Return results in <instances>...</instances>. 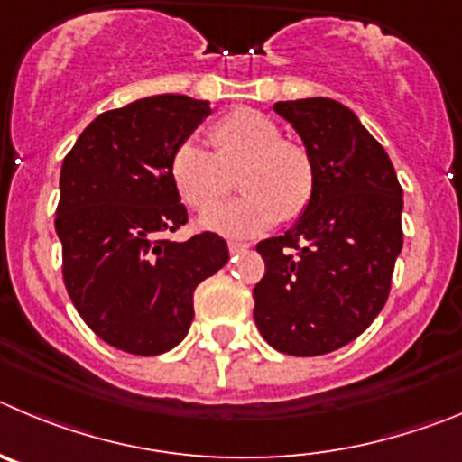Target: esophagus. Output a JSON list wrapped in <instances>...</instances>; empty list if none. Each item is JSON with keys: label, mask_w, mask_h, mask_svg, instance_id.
Listing matches in <instances>:
<instances>
[{"label": "esophagus", "mask_w": 462, "mask_h": 462, "mask_svg": "<svg viewBox=\"0 0 462 462\" xmlns=\"http://www.w3.org/2000/svg\"><path fill=\"white\" fill-rule=\"evenodd\" d=\"M248 244H241V241H230V244H227V251H230V255H236V253H244V251H248Z\"/></svg>", "instance_id": "34e87169"}]
</instances>
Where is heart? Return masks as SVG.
<instances>
[{
	"mask_svg": "<svg viewBox=\"0 0 462 462\" xmlns=\"http://www.w3.org/2000/svg\"><path fill=\"white\" fill-rule=\"evenodd\" d=\"M211 149L195 138L181 140L170 156V177L181 200L205 211L226 189V172L236 167V201L207 211L202 227L232 239L267 232L281 218L292 221L309 207L315 190V165L309 149L281 138L269 115L236 107L211 126Z\"/></svg>",
	"mask_w": 462,
	"mask_h": 462,
	"instance_id": "b5f03b06",
	"label": "heart"
}]
</instances>
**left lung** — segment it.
I'll use <instances>...</instances> for the list:
<instances>
[{
    "label": "left lung",
    "mask_w": 462,
    "mask_h": 462,
    "mask_svg": "<svg viewBox=\"0 0 462 462\" xmlns=\"http://www.w3.org/2000/svg\"><path fill=\"white\" fill-rule=\"evenodd\" d=\"M315 165L309 207L257 244V329L273 350L318 356L352 343L384 309L402 248V189L384 147L334 98L281 101Z\"/></svg>",
    "instance_id": "left-lung-1"
}]
</instances>
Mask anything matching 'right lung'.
Here are the masks:
<instances>
[{
	"label": "right lung",
	"mask_w": 462,
	"mask_h": 462,
	"mask_svg": "<svg viewBox=\"0 0 462 462\" xmlns=\"http://www.w3.org/2000/svg\"><path fill=\"white\" fill-rule=\"evenodd\" d=\"M209 115V101L181 94L140 98L98 115L61 163L55 230L66 290L117 350L153 356L180 345L195 288L230 260L214 232L163 239L189 221L170 156Z\"/></svg>",
	"instance_id": "right-lung-1"
}]
</instances>
